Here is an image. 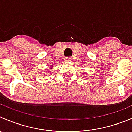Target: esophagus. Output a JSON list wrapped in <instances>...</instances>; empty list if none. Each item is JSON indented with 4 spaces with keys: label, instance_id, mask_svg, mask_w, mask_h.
I'll use <instances>...</instances> for the list:
<instances>
[{
    "label": "esophagus",
    "instance_id": "34e87169",
    "mask_svg": "<svg viewBox=\"0 0 132 132\" xmlns=\"http://www.w3.org/2000/svg\"><path fill=\"white\" fill-rule=\"evenodd\" d=\"M65 61H67V62H70V61H71L72 60H71V59L70 58V57H67V58H66Z\"/></svg>",
    "mask_w": 132,
    "mask_h": 132
}]
</instances>
